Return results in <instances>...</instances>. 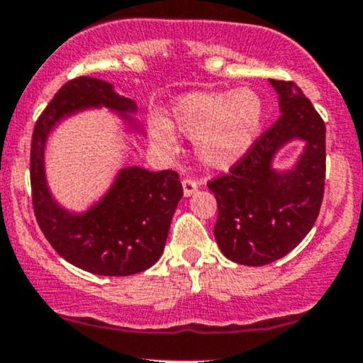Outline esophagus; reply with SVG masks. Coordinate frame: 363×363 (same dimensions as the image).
Listing matches in <instances>:
<instances>
[{
	"mask_svg": "<svg viewBox=\"0 0 363 363\" xmlns=\"http://www.w3.org/2000/svg\"><path fill=\"white\" fill-rule=\"evenodd\" d=\"M182 189H184V196H191L199 189V182L193 181V179H184L182 181Z\"/></svg>",
	"mask_w": 363,
	"mask_h": 363,
	"instance_id": "1",
	"label": "esophagus"
}]
</instances>
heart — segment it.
Segmentation results:
<instances>
[{"label":"heart","instance_id":"obj_1","mask_svg":"<svg viewBox=\"0 0 363 363\" xmlns=\"http://www.w3.org/2000/svg\"><path fill=\"white\" fill-rule=\"evenodd\" d=\"M262 119V100L247 87L186 94L172 108L175 128L195 140L196 155L211 168H228L242 158L258 135ZM151 137L164 149L175 142L170 124L161 119L151 123Z\"/></svg>","mask_w":363,"mask_h":363}]
</instances>
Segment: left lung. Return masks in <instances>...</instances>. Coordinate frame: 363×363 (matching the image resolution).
I'll list each match as a JSON object with an SVG mask.
<instances>
[{"mask_svg":"<svg viewBox=\"0 0 363 363\" xmlns=\"http://www.w3.org/2000/svg\"><path fill=\"white\" fill-rule=\"evenodd\" d=\"M270 84L279 94L281 117L259 135L228 174L207 182L218 202L216 242L240 265L259 267L283 258L309 233L320 214L325 191V123L291 80ZM302 138L308 145L294 171L269 164L286 141Z\"/></svg>","mask_w":363,"mask_h":363,"instance_id":"left-lung-1","label":"left lung"}]
</instances>
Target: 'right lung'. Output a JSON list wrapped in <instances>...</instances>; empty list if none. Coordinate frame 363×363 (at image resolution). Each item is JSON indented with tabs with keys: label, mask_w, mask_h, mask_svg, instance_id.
Wrapping results in <instances>:
<instances>
[{
	"label": "right lung",
	"mask_w": 363,
	"mask_h": 363,
	"mask_svg": "<svg viewBox=\"0 0 363 363\" xmlns=\"http://www.w3.org/2000/svg\"><path fill=\"white\" fill-rule=\"evenodd\" d=\"M126 116L135 101L112 84L93 77L68 80L40 113L31 138V199L45 239L67 262L96 276H131L149 269L164 250L172 216L182 199L177 172L123 168L111 191L84 214H69L50 196L43 172V149L54 124L87 107Z\"/></svg>",
	"instance_id": "add662e5"
}]
</instances>
